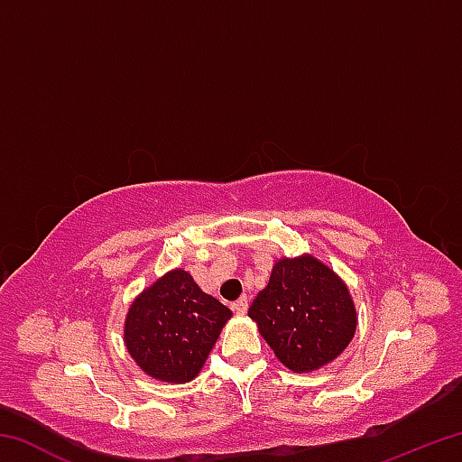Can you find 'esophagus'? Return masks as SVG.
<instances>
[{"label":"esophagus","instance_id":"obj_1","mask_svg":"<svg viewBox=\"0 0 462 462\" xmlns=\"http://www.w3.org/2000/svg\"><path fill=\"white\" fill-rule=\"evenodd\" d=\"M232 310L234 311H236V314H246V310H248V300H246V297H240V300H236V301H234L232 303Z\"/></svg>","mask_w":462,"mask_h":462}]
</instances>
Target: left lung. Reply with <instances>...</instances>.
Segmentation results:
<instances>
[{
	"mask_svg": "<svg viewBox=\"0 0 462 462\" xmlns=\"http://www.w3.org/2000/svg\"><path fill=\"white\" fill-rule=\"evenodd\" d=\"M248 316L279 361L297 373L334 361L356 330L346 285L314 256L279 261Z\"/></svg>",
	"mask_w": 462,
	"mask_h": 462,
	"instance_id": "left-lung-1",
	"label": "left lung"
}]
</instances>
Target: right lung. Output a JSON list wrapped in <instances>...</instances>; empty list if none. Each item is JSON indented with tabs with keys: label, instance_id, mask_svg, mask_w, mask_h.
<instances>
[{
	"label": "right lung",
	"instance_id": "add662e5",
	"mask_svg": "<svg viewBox=\"0 0 462 462\" xmlns=\"http://www.w3.org/2000/svg\"><path fill=\"white\" fill-rule=\"evenodd\" d=\"M232 311L189 273H167L136 297L126 318L128 353L154 379L187 383L206 363Z\"/></svg>",
	"mask_w": 462,
	"mask_h": 462
}]
</instances>
